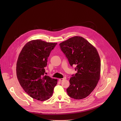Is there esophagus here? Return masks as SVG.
Wrapping results in <instances>:
<instances>
[{
	"mask_svg": "<svg viewBox=\"0 0 121 121\" xmlns=\"http://www.w3.org/2000/svg\"><path fill=\"white\" fill-rule=\"evenodd\" d=\"M64 79H65L64 78H60V79H59V81L61 82V81H63Z\"/></svg>",
	"mask_w": 121,
	"mask_h": 121,
	"instance_id": "34e87169",
	"label": "esophagus"
}]
</instances>
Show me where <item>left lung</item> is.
Listing matches in <instances>:
<instances>
[{"mask_svg":"<svg viewBox=\"0 0 121 121\" xmlns=\"http://www.w3.org/2000/svg\"><path fill=\"white\" fill-rule=\"evenodd\" d=\"M70 65H76L77 73L70 79L67 89L74 99L86 98L94 90L100 78L101 60L96 48L84 38L74 36L60 44Z\"/></svg>","mask_w":121,"mask_h":121,"instance_id":"left-lung-1","label":"left lung"}]
</instances>
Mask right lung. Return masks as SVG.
I'll use <instances>...</instances> for the list:
<instances>
[{"instance_id": "obj_1", "label": "right lung", "mask_w": 121, "mask_h": 121, "mask_svg": "<svg viewBox=\"0 0 121 121\" xmlns=\"http://www.w3.org/2000/svg\"><path fill=\"white\" fill-rule=\"evenodd\" d=\"M57 43L40 39L28 42L17 59V80L25 91L32 98L40 101L49 99L57 84V79L45 75L50 52Z\"/></svg>"}]
</instances>
